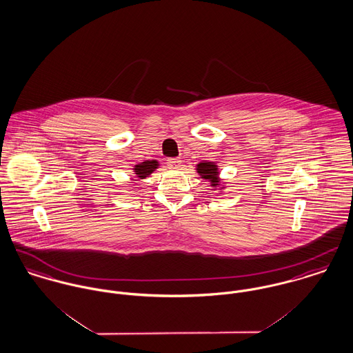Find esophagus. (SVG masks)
I'll list each match as a JSON object with an SVG mask.
<instances>
[{
	"label": "esophagus",
	"mask_w": 353,
	"mask_h": 353,
	"mask_svg": "<svg viewBox=\"0 0 353 353\" xmlns=\"http://www.w3.org/2000/svg\"><path fill=\"white\" fill-rule=\"evenodd\" d=\"M167 164H168L170 168L178 170V168H181V165H182V161H181L179 158H172V159H168V161H167Z\"/></svg>",
	"instance_id": "obj_1"
}]
</instances>
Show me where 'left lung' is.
Here are the masks:
<instances>
[{
    "label": "left lung",
    "mask_w": 353,
    "mask_h": 353,
    "mask_svg": "<svg viewBox=\"0 0 353 353\" xmlns=\"http://www.w3.org/2000/svg\"><path fill=\"white\" fill-rule=\"evenodd\" d=\"M195 171L202 179L210 182V188H213L214 190H219L220 192H224L226 185L223 183V179L220 178V168H219L217 163L199 161L195 165Z\"/></svg>",
    "instance_id": "obj_1"
}]
</instances>
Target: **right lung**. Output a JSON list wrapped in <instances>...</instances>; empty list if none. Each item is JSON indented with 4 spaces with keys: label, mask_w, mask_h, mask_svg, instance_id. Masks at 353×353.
I'll use <instances>...</instances> for the list:
<instances>
[{
    "label": "right lung",
    "mask_w": 353,
    "mask_h": 353,
    "mask_svg": "<svg viewBox=\"0 0 353 353\" xmlns=\"http://www.w3.org/2000/svg\"><path fill=\"white\" fill-rule=\"evenodd\" d=\"M159 161L152 159V161H144L141 163H137L133 165V178L137 179H145L147 176H150L157 168H159ZM133 181V179H132Z\"/></svg>",
    "instance_id": "add662e5"
}]
</instances>
